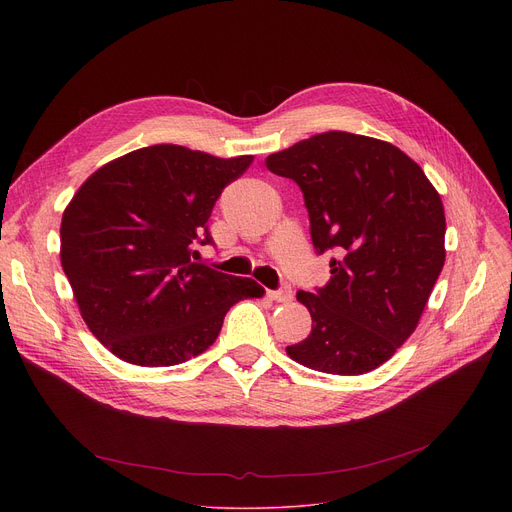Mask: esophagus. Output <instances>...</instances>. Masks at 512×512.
<instances>
[{
	"instance_id": "obj_1",
	"label": "esophagus",
	"mask_w": 512,
	"mask_h": 512,
	"mask_svg": "<svg viewBox=\"0 0 512 512\" xmlns=\"http://www.w3.org/2000/svg\"><path fill=\"white\" fill-rule=\"evenodd\" d=\"M267 297H270L276 303H290L292 301V290L288 286H284L280 290H270V292H267Z\"/></svg>"
}]
</instances>
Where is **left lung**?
<instances>
[{
    "instance_id": "1",
    "label": "left lung",
    "mask_w": 512,
    "mask_h": 512,
    "mask_svg": "<svg viewBox=\"0 0 512 512\" xmlns=\"http://www.w3.org/2000/svg\"><path fill=\"white\" fill-rule=\"evenodd\" d=\"M301 186L317 253L334 251L330 282L297 292L311 334L286 346L309 369L361 375L417 328L444 267V205L423 170L392 143L330 130L265 159Z\"/></svg>"
}]
</instances>
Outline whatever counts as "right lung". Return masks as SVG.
Returning <instances> with one entry per match:
<instances>
[{"label":"right lung","mask_w":512,"mask_h":512,"mask_svg":"<svg viewBox=\"0 0 512 512\" xmlns=\"http://www.w3.org/2000/svg\"><path fill=\"white\" fill-rule=\"evenodd\" d=\"M253 164L180 145L130 151L93 172L62 215L60 259L93 336L118 359L170 367L218 338L228 309L263 297L251 278L197 263L224 186Z\"/></svg>","instance_id":"obj_1"}]
</instances>
